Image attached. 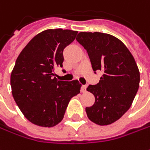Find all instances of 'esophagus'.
<instances>
[{
  "instance_id": "34e87169",
  "label": "esophagus",
  "mask_w": 150,
  "mask_h": 150,
  "mask_svg": "<svg viewBox=\"0 0 150 150\" xmlns=\"http://www.w3.org/2000/svg\"><path fill=\"white\" fill-rule=\"evenodd\" d=\"M80 91L82 93H85L86 92V85H82L81 86V89H80Z\"/></svg>"
}]
</instances>
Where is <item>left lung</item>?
I'll use <instances>...</instances> for the list:
<instances>
[{
  "label": "left lung",
  "instance_id": "left-lung-1",
  "mask_svg": "<svg viewBox=\"0 0 150 150\" xmlns=\"http://www.w3.org/2000/svg\"><path fill=\"white\" fill-rule=\"evenodd\" d=\"M76 40L87 51L92 69L103 75L87 91L95 104L85 111L91 121L108 125L121 118L131 106L139 86V70L130 51L120 40L110 34L80 32Z\"/></svg>",
  "mask_w": 150,
  "mask_h": 150
}]
</instances>
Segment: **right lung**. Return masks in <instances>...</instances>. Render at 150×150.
Here are the masks:
<instances>
[{
	"mask_svg": "<svg viewBox=\"0 0 150 150\" xmlns=\"http://www.w3.org/2000/svg\"><path fill=\"white\" fill-rule=\"evenodd\" d=\"M77 33L45 30L30 40L16 59L11 75L12 96L24 116L34 125L49 128L58 125L70 99L80 92L78 80L53 78L54 68L63 66V50Z\"/></svg>",
	"mask_w": 150,
	"mask_h": 150,
	"instance_id": "right-lung-1",
	"label": "right lung"
}]
</instances>
